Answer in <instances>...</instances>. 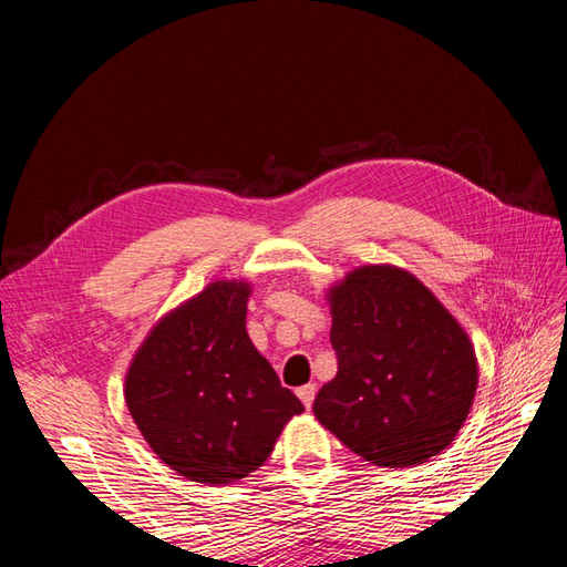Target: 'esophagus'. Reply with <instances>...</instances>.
Returning a JSON list of instances; mask_svg holds the SVG:
<instances>
[{"label": "esophagus", "instance_id": "esophagus-1", "mask_svg": "<svg viewBox=\"0 0 567 567\" xmlns=\"http://www.w3.org/2000/svg\"><path fill=\"white\" fill-rule=\"evenodd\" d=\"M315 394H317V385L315 383H310V385H302L300 390H298V398H300V402L310 409L312 406V402H315Z\"/></svg>", "mask_w": 567, "mask_h": 567}]
</instances>
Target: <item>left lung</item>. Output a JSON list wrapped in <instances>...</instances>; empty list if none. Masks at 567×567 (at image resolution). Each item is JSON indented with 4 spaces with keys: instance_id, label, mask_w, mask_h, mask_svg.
Wrapping results in <instances>:
<instances>
[{
    "instance_id": "1",
    "label": "left lung",
    "mask_w": 567,
    "mask_h": 567,
    "mask_svg": "<svg viewBox=\"0 0 567 567\" xmlns=\"http://www.w3.org/2000/svg\"><path fill=\"white\" fill-rule=\"evenodd\" d=\"M326 300L338 373L317 394V421L381 468L416 466L447 450L477 390L463 326L394 265L352 269Z\"/></svg>"
}]
</instances>
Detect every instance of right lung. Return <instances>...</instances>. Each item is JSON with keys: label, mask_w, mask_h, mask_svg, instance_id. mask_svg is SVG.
<instances>
[{"label": "right lung", "mask_w": 567, "mask_h": 567, "mask_svg": "<svg viewBox=\"0 0 567 567\" xmlns=\"http://www.w3.org/2000/svg\"><path fill=\"white\" fill-rule=\"evenodd\" d=\"M250 293L246 279L208 284L156 321L125 375L142 437L194 483L231 485L257 471L305 411L252 346Z\"/></svg>", "instance_id": "obj_1"}]
</instances>
